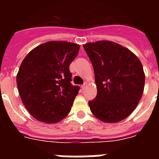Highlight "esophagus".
Segmentation results:
<instances>
[{
  "instance_id": "obj_1",
  "label": "esophagus",
  "mask_w": 159,
  "mask_h": 159,
  "mask_svg": "<svg viewBox=\"0 0 159 159\" xmlns=\"http://www.w3.org/2000/svg\"><path fill=\"white\" fill-rule=\"evenodd\" d=\"M86 86H87V83H85V84H83L82 86H81V88H82V89H84V88H86Z\"/></svg>"
}]
</instances>
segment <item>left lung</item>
Wrapping results in <instances>:
<instances>
[{
	"mask_svg": "<svg viewBox=\"0 0 159 159\" xmlns=\"http://www.w3.org/2000/svg\"><path fill=\"white\" fill-rule=\"evenodd\" d=\"M95 72L97 95L88 102L94 116L114 123L128 117L144 91L145 73L139 59L128 48L110 40L84 44Z\"/></svg>",
	"mask_w": 159,
	"mask_h": 159,
	"instance_id": "left-lung-1",
	"label": "left lung"
}]
</instances>
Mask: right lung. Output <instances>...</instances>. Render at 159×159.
<instances>
[{
    "instance_id": "obj_1",
    "label": "right lung",
    "mask_w": 159,
    "mask_h": 159,
    "mask_svg": "<svg viewBox=\"0 0 159 159\" xmlns=\"http://www.w3.org/2000/svg\"><path fill=\"white\" fill-rule=\"evenodd\" d=\"M80 45L67 41H48L33 48L25 57L16 75L23 104L32 117L57 123L71 111L80 88L71 84L70 64Z\"/></svg>"
}]
</instances>
